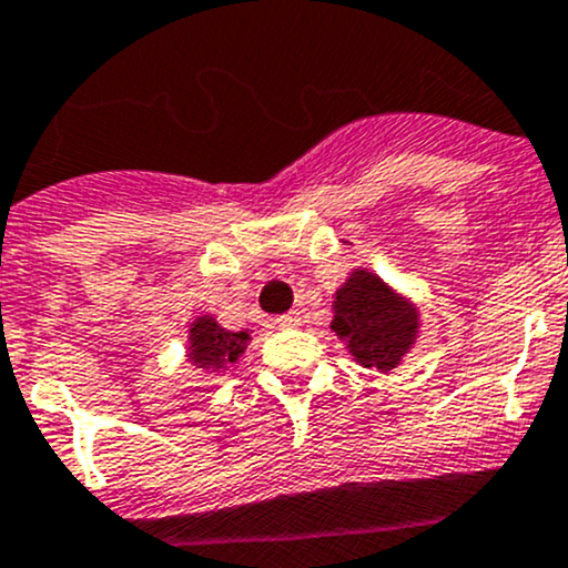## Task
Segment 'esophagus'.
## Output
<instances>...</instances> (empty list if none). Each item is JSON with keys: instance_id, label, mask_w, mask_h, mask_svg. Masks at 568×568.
Returning a JSON list of instances; mask_svg holds the SVG:
<instances>
[{"instance_id": "34e87169", "label": "esophagus", "mask_w": 568, "mask_h": 568, "mask_svg": "<svg viewBox=\"0 0 568 568\" xmlns=\"http://www.w3.org/2000/svg\"><path fill=\"white\" fill-rule=\"evenodd\" d=\"M301 321H304V312H298V310H293V312H287V315L275 317V323H278L281 328H295Z\"/></svg>"}]
</instances>
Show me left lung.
<instances>
[{
	"mask_svg": "<svg viewBox=\"0 0 568 568\" xmlns=\"http://www.w3.org/2000/svg\"><path fill=\"white\" fill-rule=\"evenodd\" d=\"M332 332L365 368L390 374L418 337V310L368 270H354L334 295Z\"/></svg>",
	"mask_w": 568,
	"mask_h": 568,
	"instance_id": "8db88e82",
	"label": "left lung"
}]
</instances>
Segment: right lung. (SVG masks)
Wrapping results in <instances>:
<instances>
[{"label":"right lung","instance_id":"obj_1","mask_svg":"<svg viewBox=\"0 0 568 568\" xmlns=\"http://www.w3.org/2000/svg\"><path fill=\"white\" fill-rule=\"evenodd\" d=\"M247 343V332H229L212 315H200L189 326V362L209 374H220L245 354Z\"/></svg>","mask_w":568,"mask_h":568}]
</instances>
